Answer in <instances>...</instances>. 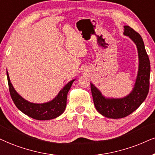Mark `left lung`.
<instances>
[{"label":"left lung","mask_w":155,"mask_h":155,"mask_svg":"<svg viewBox=\"0 0 155 155\" xmlns=\"http://www.w3.org/2000/svg\"><path fill=\"white\" fill-rule=\"evenodd\" d=\"M124 34L136 44L139 55V70L131 93L123 98H106L96 87L91 83L95 108L101 115L110 118H121L129 116L146 99L150 88V62L140 34L129 26H124Z\"/></svg>","instance_id":"obj_1"}]
</instances>
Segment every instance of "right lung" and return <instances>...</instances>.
I'll list each match as a JSON object with an SVG mask.
<instances>
[{
	"label": "right lung",
	"mask_w": 155,
	"mask_h": 155,
	"mask_svg": "<svg viewBox=\"0 0 155 155\" xmlns=\"http://www.w3.org/2000/svg\"><path fill=\"white\" fill-rule=\"evenodd\" d=\"M8 83L11 98L16 106L21 111L32 118L37 120H50L58 117L64 111L67 105V96L72 84L74 81L72 80L67 84L60 91L52 101L45 104H33L26 101L18 95L12 84L11 83L8 73L7 72Z\"/></svg>",
	"instance_id": "add662e5"
}]
</instances>
